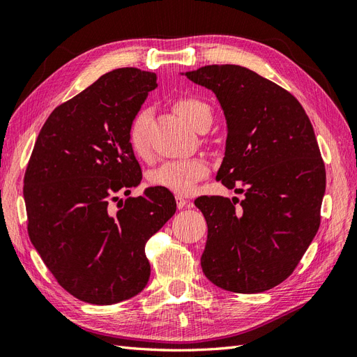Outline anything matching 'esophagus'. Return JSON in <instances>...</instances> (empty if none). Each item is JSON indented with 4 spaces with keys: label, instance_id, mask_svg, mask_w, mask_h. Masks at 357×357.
<instances>
[{
    "label": "esophagus",
    "instance_id": "1",
    "mask_svg": "<svg viewBox=\"0 0 357 357\" xmlns=\"http://www.w3.org/2000/svg\"><path fill=\"white\" fill-rule=\"evenodd\" d=\"M176 202H177V207H178V210H181V208H186V207H192V202H190V201H188L186 198L180 197V195H177V197H176Z\"/></svg>",
    "mask_w": 357,
    "mask_h": 357
}]
</instances>
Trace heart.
Listing matches in <instances>:
<instances>
[{"label":"heart","mask_w":357,"mask_h":357,"mask_svg":"<svg viewBox=\"0 0 357 357\" xmlns=\"http://www.w3.org/2000/svg\"><path fill=\"white\" fill-rule=\"evenodd\" d=\"M176 112L185 119V121L198 128L207 119H213L211 107L193 96H183L174 102ZM152 121V113L149 109L139 110L131 125H129V146L138 158H146L149 152V125ZM208 172L207 160L202 158L171 160L160 165L150 174V181L155 186L171 190L177 195H189L197 188V183Z\"/></svg>","instance_id":"heart-1"}]
</instances>
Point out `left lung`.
<instances>
[{
	"instance_id": "obj_1",
	"label": "left lung",
	"mask_w": 357,
	"mask_h": 357,
	"mask_svg": "<svg viewBox=\"0 0 357 357\" xmlns=\"http://www.w3.org/2000/svg\"><path fill=\"white\" fill-rule=\"evenodd\" d=\"M214 92L226 119L215 178L236 198L195 201L208 234L201 256L213 284L236 294L273 289L294 273L320 225L326 172L314 129L286 89L240 66L181 73Z\"/></svg>"
}]
</instances>
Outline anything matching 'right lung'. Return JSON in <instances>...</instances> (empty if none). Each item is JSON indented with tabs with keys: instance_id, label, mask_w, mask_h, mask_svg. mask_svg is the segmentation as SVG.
Listing matches in <instances>:
<instances>
[{
	"instance_id": "1",
	"label": "right lung",
	"mask_w": 357,
	"mask_h": 357,
	"mask_svg": "<svg viewBox=\"0 0 357 357\" xmlns=\"http://www.w3.org/2000/svg\"><path fill=\"white\" fill-rule=\"evenodd\" d=\"M155 88L156 74L138 68L101 75L52 112L25 172L31 243L56 282L89 304H117L146 287V243L176 213L174 195L159 186L117 210L110 202L143 178L128 134Z\"/></svg>"
}]
</instances>
